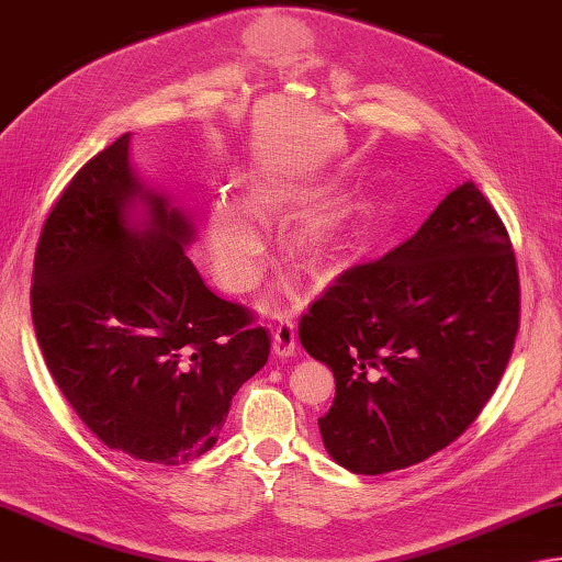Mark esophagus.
<instances>
[{
	"label": "esophagus",
	"instance_id": "34e87169",
	"mask_svg": "<svg viewBox=\"0 0 562 562\" xmlns=\"http://www.w3.org/2000/svg\"><path fill=\"white\" fill-rule=\"evenodd\" d=\"M293 351H295V327L291 319L285 317L277 325V329H273V353H277V357H291Z\"/></svg>",
	"mask_w": 562,
	"mask_h": 562
}]
</instances>
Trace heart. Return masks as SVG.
<instances>
[{
    "label": "heart",
    "instance_id": "heart-1",
    "mask_svg": "<svg viewBox=\"0 0 562 562\" xmlns=\"http://www.w3.org/2000/svg\"><path fill=\"white\" fill-rule=\"evenodd\" d=\"M249 209L257 217H269L283 209V201L267 191L251 193ZM329 225L315 223L297 237V249L303 255H317L319 245L327 239ZM209 243L215 277L221 279L227 291L245 293L255 285L259 277L261 255H265L267 239L243 203L227 196H217L211 203L209 217Z\"/></svg>",
    "mask_w": 562,
    "mask_h": 562
}]
</instances>
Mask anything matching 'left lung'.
Returning <instances> with one entry per match:
<instances>
[{
	"instance_id": "1",
	"label": "left lung",
	"mask_w": 562,
	"mask_h": 562,
	"mask_svg": "<svg viewBox=\"0 0 562 562\" xmlns=\"http://www.w3.org/2000/svg\"><path fill=\"white\" fill-rule=\"evenodd\" d=\"M505 223L465 181L407 243L359 261L301 315L305 351L335 373L325 449L359 475L422 463L473 425L519 331Z\"/></svg>"
}]
</instances>
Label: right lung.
Instances as JSON below:
<instances>
[{"label": "right lung", "mask_w": 562, "mask_h": 562, "mask_svg": "<svg viewBox=\"0 0 562 562\" xmlns=\"http://www.w3.org/2000/svg\"><path fill=\"white\" fill-rule=\"evenodd\" d=\"M128 133L94 155L55 201L36 245L31 317L67 403L109 449L162 465L217 441L239 385L269 359L249 307L215 295L191 265V225L143 191ZM151 203L133 232L124 209Z\"/></svg>", "instance_id": "right-lung-1"}]
</instances>
